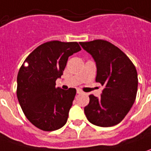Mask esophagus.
I'll return each instance as SVG.
<instances>
[{"label":"esophagus","instance_id":"34e87169","mask_svg":"<svg viewBox=\"0 0 151 151\" xmlns=\"http://www.w3.org/2000/svg\"><path fill=\"white\" fill-rule=\"evenodd\" d=\"M77 93H78V94H82L83 92H82V90H80V89H77Z\"/></svg>","mask_w":151,"mask_h":151}]
</instances>
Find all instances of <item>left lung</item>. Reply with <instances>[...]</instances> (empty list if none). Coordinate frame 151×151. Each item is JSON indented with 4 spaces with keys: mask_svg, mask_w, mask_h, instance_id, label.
<instances>
[{
    "mask_svg": "<svg viewBox=\"0 0 151 151\" xmlns=\"http://www.w3.org/2000/svg\"><path fill=\"white\" fill-rule=\"evenodd\" d=\"M79 44L92 55L97 66L96 82L104 87L101 97L89 96L85 115L93 125L113 127L122 121L135 102L138 87L136 67L108 41L96 40Z\"/></svg>",
    "mask_w": 151,
    "mask_h": 151,
    "instance_id": "obj_1",
    "label": "left lung"
}]
</instances>
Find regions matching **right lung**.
Wrapping results in <instances>:
<instances>
[{
  "label": "right lung",
  "mask_w": 151,
  "mask_h": 151,
  "mask_svg": "<svg viewBox=\"0 0 151 151\" xmlns=\"http://www.w3.org/2000/svg\"><path fill=\"white\" fill-rule=\"evenodd\" d=\"M81 50L77 42L50 41L25 58L17 75V98L29 121L39 129L52 132L67 122L75 88H55L68 58Z\"/></svg>",
  "instance_id": "obj_1"
}]
</instances>
